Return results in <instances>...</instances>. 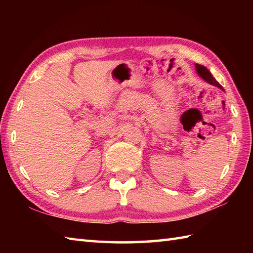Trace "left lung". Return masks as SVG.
Listing matches in <instances>:
<instances>
[{"label":"left lung","instance_id":"left-lung-1","mask_svg":"<svg viewBox=\"0 0 253 253\" xmlns=\"http://www.w3.org/2000/svg\"><path fill=\"white\" fill-rule=\"evenodd\" d=\"M196 69H197V73L199 74V76L202 77L204 80H206L207 83L211 84H213V85H216V87L223 89L222 85L219 84L215 79H214V77L212 76L211 73L209 72L208 68H206V67L202 66V65H199V64H196Z\"/></svg>","mask_w":253,"mask_h":253}]
</instances>
